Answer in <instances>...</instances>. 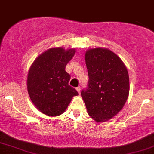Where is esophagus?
<instances>
[{"label": "esophagus", "mask_w": 154, "mask_h": 154, "mask_svg": "<svg viewBox=\"0 0 154 154\" xmlns=\"http://www.w3.org/2000/svg\"><path fill=\"white\" fill-rule=\"evenodd\" d=\"M76 90H77V92H78V93L79 94V93H80V91H81V88H80V87H77V88H76Z\"/></svg>", "instance_id": "1"}]
</instances>
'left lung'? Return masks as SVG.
I'll return each mask as SVG.
<instances>
[{"label":"left lung","mask_w":154,"mask_h":154,"mask_svg":"<svg viewBox=\"0 0 154 154\" xmlns=\"http://www.w3.org/2000/svg\"><path fill=\"white\" fill-rule=\"evenodd\" d=\"M85 60L89 81L81 96L89 116L97 122H104L116 116L128 100V69L117 55L105 48L88 49Z\"/></svg>","instance_id":"left-lung-1"}]
</instances>
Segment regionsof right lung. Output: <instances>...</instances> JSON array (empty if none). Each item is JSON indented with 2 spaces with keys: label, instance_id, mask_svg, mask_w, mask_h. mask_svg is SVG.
Wrapping results in <instances>:
<instances>
[{
  "label": "right lung",
  "instance_id": "add662e5",
  "mask_svg": "<svg viewBox=\"0 0 154 154\" xmlns=\"http://www.w3.org/2000/svg\"><path fill=\"white\" fill-rule=\"evenodd\" d=\"M76 52L75 48H52L36 58L27 75V91L33 104L45 115L56 116L64 112L78 93L69 85L65 71Z\"/></svg>",
  "mask_w": 154,
  "mask_h": 154
}]
</instances>
